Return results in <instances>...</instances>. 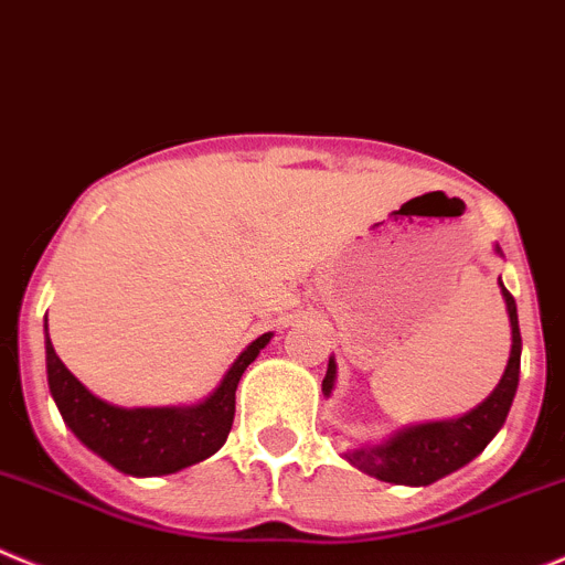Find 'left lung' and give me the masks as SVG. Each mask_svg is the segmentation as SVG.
Returning a JSON list of instances; mask_svg holds the SVG:
<instances>
[{
  "label": "left lung",
  "mask_w": 565,
  "mask_h": 565,
  "mask_svg": "<svg viewBox=\"0 0 565 565\" xmlns=\"http://www.w3.org/2000/svg\"><path fill=\"white\" fill-rule=\"evenodd\" d=\"M493 250L502 256V247L493 245ZM502 287L504 307L510 318V356L502 379L493 387V393L471 413L460 418L446 420H426V424H413L398 429L382 443H356L354 449H348L345 460L354 468H360L367 477H376L382 482L409 484V488H424V484L437 482V479L449 477L457 468L468 466L477 455H482L497 431L508 420L510 407H513L515 390H519L521 373V331H519V312H515V300L508 292V287L499 278ZM337 382V362L329 356V371L323 379V395L329 398Z\"/></svg>",
  "instance_id": "obj_1"
}]
</instances>
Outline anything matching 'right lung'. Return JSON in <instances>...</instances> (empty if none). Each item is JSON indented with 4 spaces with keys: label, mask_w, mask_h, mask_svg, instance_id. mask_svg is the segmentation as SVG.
Instances as JSON below:
<instances>
[{
    "label": "right lung",
    "mask_w": 565,
    "mask_h": 565,
    "mask_svg": "<svg viewBox=\"0 0 565 565\" xmlns=\"http://www.w3.org/2000/svg\"><path fill=\"white\" fill-rule=\"evenodd\" d=\"M270 337L273 331L256 337L203 402L183 407H116L94 395L63 365L44 318L46 382L63 424L86 449L130 477H163L220 451L234 424L236 384Z\"/></svg>",
    "instance_id": "1"
}]
</instances>
